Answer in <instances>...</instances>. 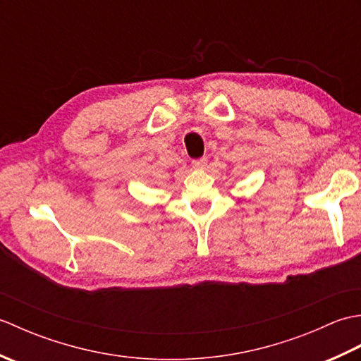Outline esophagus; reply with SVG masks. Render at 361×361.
Returning <instances> with one entry per match:
<instances>
[{
	"mask_svg": "<svg viewBox=\"0 0 361 361\" xmlns=\"http://www.w3.org/2000/svg\"><path fill=\"white\" fill-rule=\"evenodd\" d=\"M206 164H208V158H198V159H192V167L194 169H204Z\"/></svg>",
	"mask_w": 361,
	"mask_h": 361,
	"instance_id": "1",
	"label": "esophagus"
}]
</instances>
